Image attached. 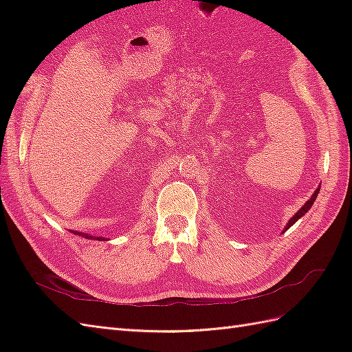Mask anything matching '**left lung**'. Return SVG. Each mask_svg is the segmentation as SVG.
I'll return each mask as SVG.
<instances>
[{
    "mask_svg": "<svg viewBox=\"0 0 352 352\" xmlns=\"http://www.w3.org/2000/svg\"><path fill=\"white\" fill-rule=\"evenodd\" d=\"M318 192H320V188H317V189L314 190V194L311 195V198H310V199H308V201L305 202V204H304V206H302V207H301L300 210H298V211L295 212V214H294V216L291 217V220H289V221H287V225L285 226L283 232H285V230H287V229H289V228H291V226L294 225V223H295V221H298V220H300V219H301V217H302V216L305 214V212H307L308 210H310V208L313 207V204H314V201H316V198H317ZM283 232H282V233H283Z\"/></svg>",
    "mask_w": 352,
    "mask_h": 352,
    "instance_id": "1",
    "label": "left lung"
}]
</instances>
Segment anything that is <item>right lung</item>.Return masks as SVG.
Instances as JSON below:
<instances>
[{
  "instance_id": "right-lung-1",
  "label": "right lung",
  "mask_w": 352,
  "mask_h": 352,
  "mask_svg": "<svg viewBox=\"0 0 352 352\" xmlns=\"http://www.w3.org/2000/svg\"><path fill=\"white\" fill-rule=\"evenodd\" d=\"M73 232V230H72ZM74 235H79V236H82V238H85V239H94V241H109V238H104V236H95V235H91V233H83V232H78V230H74L73 232Z\"/></svg>"
}]
</instances>
